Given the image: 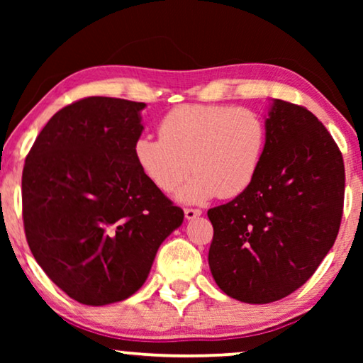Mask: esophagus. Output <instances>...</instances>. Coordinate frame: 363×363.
Wrapping results in <instances>:
<instances>
[{
  "instance_id": "esophagus-1",
  "label": "esophagus",
  "mask_w": 363,
  "mask_h": 363,
  "mask_svg": "<svg viewBox=\"0 0 363 363\" xmlns=\"http://www.w3.org/2000/svg\"><path fill=\"white\" fill-rule=\"evenodd\" d=\"M184 214H186V219L187 220H192L195 218H199L200 214H201V211L200 210H192V208H186V210H184Z\"/></svg>"
}]
</instances>
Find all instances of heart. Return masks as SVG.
Segmentation results:
<instances>
[{
	"label": "heart",
	"mask_w": 363,
	"mask_h": 363,
	"mask_svg": "<svg viewBox=\"0 0 363 363\" xmlns=\"http://www.w3.org/2000/svg\"><path fill=\"white\" fill-rule=\"evenodd\" d=\"M158 133L160 138L136 139L134 160L140 173L164 194L173 192L190 169L196 173L176 194L184 203L243 194L259 171L267 143L261 116L230 106H179L163 116Z\"/></svg>",
	"instance_id": "1"
}]
</instances>
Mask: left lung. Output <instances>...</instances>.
<instances>
[{
  "mask_svg": "<svg viewBox=\"0 0 363 363\" xmlns=\"http://www.w3.org/2000/svg\"><path fill=\"white\" fill-rule=\"evenodd\" d=\"M259 171L243 194L208 210L213 279L227 296L267 304L291 294L333 247L344 203L340 149L309 110L270 99Z\"/></svg>",
  "mask_w": 363,
  "mask_h": 363,
  "instance_id": "left-lung-1",
  "label": "left lung"
}]
</instances>
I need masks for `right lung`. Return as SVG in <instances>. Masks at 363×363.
Returning <instances> with one entry per match:
<instances>
[{
  "instance_id": "right-lung-1",
  "label": "right lung",
  "mask_w": 363,
  "mask_h": 363,
  "mask_svg": "<svg viewBox=\"0 0 363 363\" xmlns=\"http://www.w3.org/2000/svg\"><path fill=\"white\" fill-rule=\"evenodd\" d=\"M144 108L99 96L73 102L46 123L23 167L28 247L48 277L86 306L136 293L184 220L134 160Z\"/></svg>"
}]
</instances>
